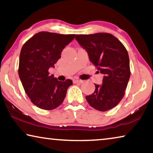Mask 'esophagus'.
<instances>
[{
	"label": "esophagus",
	"mask_w": 153,
	"mask_h": 153,
	"mask_svg": "<svg viewBox=\"0 0 153 153\" xmlns=\"http://www.w3.org/2000/svg\"><path fill=\"white\" fill-rule=\"evenodd\" d=\"M84 81L82 80V79H74V83H82Z\"/></svg>",
	"instance_id": "34e87169"
}]
</instances>
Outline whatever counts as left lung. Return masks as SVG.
Returning a JSON list of instances; mask_svg holds the SVG:
<instances>
[{
	"instance_id": "obj_1",
	"label": "left lung",
	"mask_w": 153,
	"mask_h": 153,
	"mask_svg": "<svg viewBox=\"0 0 153 153\" xmlns=\"http://www.w3.org/2000/svg\"><path fill=\"white\" fill-rule=\"evenodd\" d=\"M79 44L88 52L91 62L104 74L103 84L86 97L90 105L99 111L111 110L125 95L130 77L129 58L122 43L110 33L76 35Z\"/></svg>"
}]
</instances>
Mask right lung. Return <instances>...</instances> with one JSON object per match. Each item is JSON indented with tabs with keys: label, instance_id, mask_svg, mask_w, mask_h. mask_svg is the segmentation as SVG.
Wrapping results in <instances>:
<instances>
[{
	"label": "right lung",
	"instance_id": "obj_1",
	"mask_svg": "<svg viewBox=\"0 0 153 153\" xmlns=\"http://www.w3.org/2000/svg\"><path fill=\"white\" fill-rule=\"evenodd\" d=\"M76 37L75 34L36 33L23 45L19 60L18 74L31 102L42 110H54L63 102L71 79L60 82L50 76L65 47Z\"/></svg>",
	"mask_w": 153,
	"mask_h": 153
}]
</instances>
